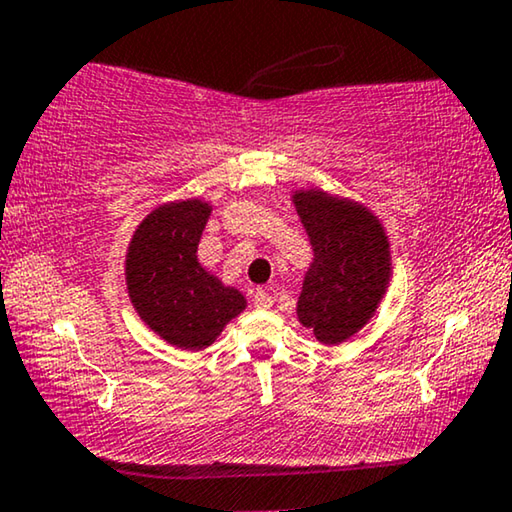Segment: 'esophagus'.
I'll use <instances>...</instances> for the list:
<instances>
[{"label":"esophagus","mask_w":512,"mask_h":512,"mask_svg":"<svg viewBox=\"0 0 512 512\" xmlns=\"http://www.w3.org/2000/svg\"><path fill=\"white\" fill-rule=\"evenodd\" d=\"M253 304H255V308H259V311H269V308L273 306V297H271L269 292L257 290L253 294Z\"/></svg>","instance_id":"esophagus-1"}]
</instances>
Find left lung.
Segmentation results:
<instances>
[{
  "instance_id": "left-lung-1",
  "label": "left lung",
  "mask_w": 512,
  "mask_h": 512,
  "mask_svg": "<svg viewBox=\"0 0 512 512\" xmlns=\"http://www.w3.org/2000/svg\"><path fill=\"white\" fill-rule=\"evenodd\" d=\"M294 206L313 246L297 318L325 345L355 336L373 318L392 276L390 239L369 208L322 190H297Z\"/></svg>"
}]
</instances>
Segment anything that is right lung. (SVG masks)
I'll use <instances>...</instances> for the list:
<instances>
[{"label":"right lung","mask_w":512,"mask_h":512,"mask_svg":"<svg viewBox=\"0 0 512 512\" xmlns=\"http://www.w3.org/2000/svg\"><path fill=\"white\" fill-rule=\"evenodd\" d=\"M211 204L201 199L171 201L155 208L129 241L125 280L139 318L181 350H204L246 297L206 271L197 259Z\"/></svg>","instance_id":"obj_1"}]
</instances>
